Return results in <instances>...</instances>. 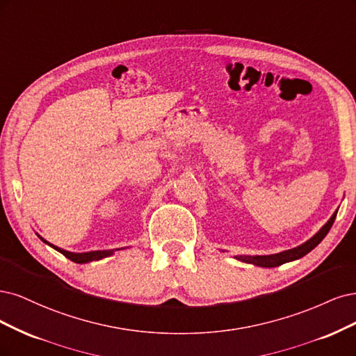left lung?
Here are the masks:
<instances>
[{
  "instance_id": "8db88e82",
  "label": "left lung",
  "mask_w": 356,
  "mask_h": 356,
  "mask_svg": "<svg viewBox=\"0 0 356 356\" xmlns=\"http://www.w3.org/2000/svg\"><path fill=\"white\" fill-rule=\"evenodd\" d=\"M337 211H339V209L334 213H332V216L330 217V220L323 227H321L319 231L311 239H307L306 243H303L299 247H294L291 250L281 251V253H277V254H268V256H235V259L241 260V261H245V263H251V265H254V266H261V268H277V266L284 265V263H289V261L300 259V257L306 256L309 251H312L321 243V241L325 238V235L328 234L332 223H334V220H336Z\"/></svg>"
}]
</instances>
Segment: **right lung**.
<instances>
[{
  "label": "right lung",
  "instance_id": "add662e5",
  "mask_svg": "<svg viewBox=\"0 0 356 356\" xmlns=\"http://www.w3.org/2000/svg\"><path fill=\"white\" fill-rule=\"evenodd\" d=\"M40 239L42 241V243L53 247L54 250L59 251V253H62L65 257H67V259L75 261V263H88V261H93V260H100V259H105L108 256H112L113 251H117V250H97V251H87V253H72V251H66L63 248H59V247L50 244L49 241H45L41 236H40Z\"/></svg>",
  "mask_w": 356,
  "mask_h": 356
}]
</instances>
